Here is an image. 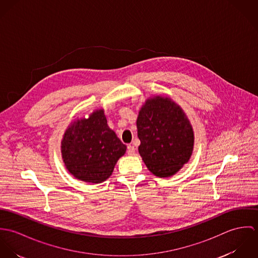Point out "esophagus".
Listing matches in <instances>:
<instances>
[{"label":"esophagus","instance_id":"esophagus-1","mask_svg":"<svg viewBox=\"0 0 258 258\" xmlns=\"http://www.w3.org/2000/svg\"><path fill=\"white\" fill-rule=\"evenodd\" d=\"M127 153L129 156H134L135 153H136V149L133 146V145H129L128 146V150H127Z\"/></svg>","mask_w":258,"mask_h":258}]
</instances>
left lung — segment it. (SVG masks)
<instances>
[{
  "instance_id": "8db88e82",
  "label": "left lung",
  "mask_w": 258,
  "mask_h": 258,
  "mask_svg": "<svg viewBox=\"0 0 258 258\" xmlns=\"http://www.w3.org/2000/svg\"><path fill=\"white\" fill-rule=\"evenodd\" d=\"M137 133L139 154L148 170L159 178L172 177L186 164L192 154V126L172 98L149 97L139 110Z\"/></svg>"
}]
</instances>
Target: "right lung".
<instances>
[{
    "mask_svg": "<svg viewBox=\"0 0 258 258\" xmlns=\"http://www.w3.org/2000/svg\"><path fill=\"white\" fill-rule=\"evenodd\" d=\"M60 149L64 166L74 178L99 184L110 177L127 147L109 128L104 109L100 108L68 126Z\"/></svg>",
    "mask_w": 258,
    "mask_h": 258,
    "instance_id": "1",
    "label": "right lung"
}]
</instances>
